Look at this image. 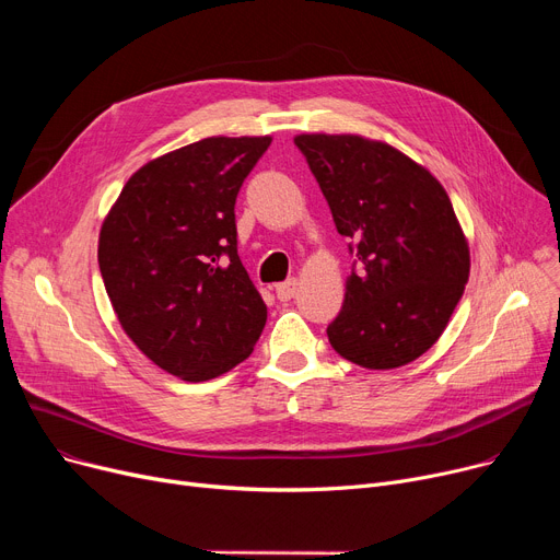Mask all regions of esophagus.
<instances>
[{"instance_id": "esophagus-1", "label": "esophagus", "mask_w": 560, "mask_h": 560, "mask_svg": "<svg viewBox=\"0 0 560 560\" xmlns=\"http://www.w3.org/2000/svg\"><path fill=\"white\" fill-rule=\"evenodd\" d=\"M298 288H300V281L298 279H290V281H283V283H277L275 285V292H277V300L279 302H288L298 295Z\"/></svg>"}]
</instances>
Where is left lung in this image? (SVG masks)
Returning <instances> with one entry per match:
<instances>
[{
	"label": "left lung",
	"mask_w": 560,
	"mask_h": 560,
	"mask_svg": "<svg viewBox=\"0 0 560 560\" xmlns=\"http://www.w3.org/2000/svg\"><path fill=\"white\" fill-rule=\"evenodd\" d=\"M357 268L327 327L331 347L368 370L420 359L443 336L469 277V245L447 190L393 144L359 133H300ZM351 249V245H349Z\"/></svg>",
	"instance_id": "1"
}]
</instances>
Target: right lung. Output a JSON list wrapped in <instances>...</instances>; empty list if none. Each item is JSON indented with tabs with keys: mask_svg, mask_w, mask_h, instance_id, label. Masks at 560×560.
<instances>
[{
	"mask_svg": "<svg viewBox=\"0 0 560 560\" xmlns=\"http://www.w3.org/2000/svg\"><path fill=\"white\" fill-rule=\"evenodd\" d=\"M270 136H211L144 163L100 231V272L120 327L184 381L243 363L268 319L238 258L235 197Z\"/></svg>",
	"mask_w": 560,
	"mask_h": 560,
	"instance_id": "1",
	"label": "right lung"
}]
</instances>
